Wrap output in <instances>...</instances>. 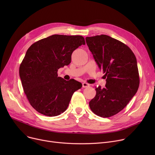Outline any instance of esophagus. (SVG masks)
Returning <instances> with one entry per match:
<instances>
[{
	"instance_id": "esophagus-1",
	"label": "esophagus",
	"mask_w": 155,
	"mask_h": 155,
	"mask_svg": "<svg viewBox=\"0 0 155 155\" xmlns=\"http://www.w3.org/2000/svg\"><path fill=\"white\" fill-rule=\"evenodd\" d=\"M89 86H90V85H89V84H87V83H86V82H84V83L82 84V87H83L84 88H87V87H88Z\"/></svg>"
}]
</instances>
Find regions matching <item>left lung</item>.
I'll return each instance as SVG.
<instances>
[{
	"label": "left lung",
	"instance_id": "8db88e82",
	"mask_svg": "<svg viewBox=\"0 0 155 155\" xmlns=\"http://www.w3.org/2000/svg\"><path fill=\"white\" fill-rule=\"evenodd\" d=\"M85 40L107 77L104 88L96 87L89 106L95 114L110 117L123 110L137 91L140 76L136 58L126 45L107 35L86 37Z\"/></svg>",
	"mask_w": 155,
	"mask_h": 155
}]
</instances>
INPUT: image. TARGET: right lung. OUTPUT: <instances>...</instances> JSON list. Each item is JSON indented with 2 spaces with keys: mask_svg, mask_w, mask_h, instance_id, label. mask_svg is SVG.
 Listing matches in <instances>:
<instances>
[{
  "mask_svg": "<svg viewBox=\"0 0 155 155\" xmlns=\"http://www.w3.org/2000/svg\"><path fill=\"white\" fill-rule=\"evenodd\" d=\"M82 45H85L82 36L54 35L28 48L20 64L19 76L31 106L41 114H61L67 110L73 94L82 88L78 81H67L57 73L70 63L73 51Z\"/></svg>",
  "mask_w": 155,
  "mask_h": 155,
  "instance_id": "right-lung-1",
  "label": "right lung"
}]
</instances>
